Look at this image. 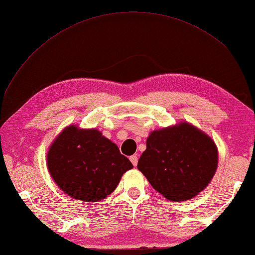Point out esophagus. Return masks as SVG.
Instances as JSON below:
<instances>
[{
	"mask_svg": "<svg viewBox=\"0 0 255 255\" xmlns=\"http://www.w3.org/2000/svg\"><path fill=\"white\" fill-rule=\"evenodd\" d=\"M129 160L132 161V164H133L134 166H136L137 163H138V157H137L136 155H132V156H129Z\"/></svg>",
	"mask_w": 255,
	"mask_h": 255,
	"instance_id": "esophagus-1",
	"label": "esophagus"
}]
</instances>
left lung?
<instances>
[{
	"label": "left lung",
	"instance_id": "1",
	"mask_svg": "<svg viewBox=\"0 0 255 255\" xmlns=\"http://www.w3.org/2000/svg\"><path fill=\"white\" fill-rule=\"evenodd\" d=\"M217 165V146L211 137L183 122L152 132L137 167L154 189L179 202L202 191Z\"/></svg>",
	"mask_w": 255,
	"mask_h": 255
}]
</instances>
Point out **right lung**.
Instances as JSON below:
<instances>
[{"label":"right lung","mask_w":255,"mask_h":255,"mask_svg":"<svg viewBox=\"0 0 255 255\" xmlns=\"http://www.w3.org/2000/svg\"><path fill=\"white\" fill-rule=\"evenodd\" d=\"M48 168L59 188L73 199L97 202L109 196L133 168L119 148L98 129L74 126L59 134L48 153Z\"/></svg>","instance_id":"right-lung-1"}]
</instances>
